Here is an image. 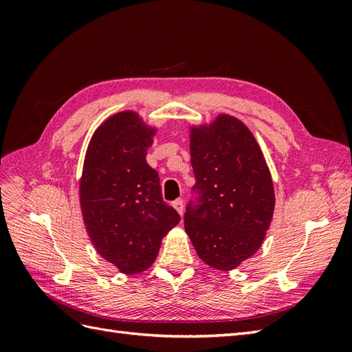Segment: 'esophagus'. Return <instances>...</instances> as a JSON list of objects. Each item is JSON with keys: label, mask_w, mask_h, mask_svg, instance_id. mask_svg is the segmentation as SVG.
<instances>
[{"label": "esophagus", "mask_w": 352, "mask_h": 352, "mask_svg": "<svg viewBox=\"0 0 352 352\" xmlns=\"http://www.w3.org/2000/svg\"><path fill=\"white\" fill-rule=\"evenodd\" d=\"M173 207L180 216L184 214V199L182 198H177L176 201H173Z\"/></svg>", "instance_id": "esophagus-1"}]
</instances>
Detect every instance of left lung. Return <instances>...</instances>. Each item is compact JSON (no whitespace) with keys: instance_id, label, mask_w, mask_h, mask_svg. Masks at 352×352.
<instances>
[{"instance_id":"left-lung-1","label":"left lung","mask_w":352,"mask_h":352,"mask_svg":"<svg viewBox=\"0 0 352 352\" xmlns=\"http://www.w3.org/2000/svg\"><path fill=\"white\" fill-rule=\"evenodd\" d=\"M189 138L198 197L186 207L185 230L202 261L232 270L258 251L270 228V170L252 132L233 116L192 126Z\"/></svg>"}]
</instances>
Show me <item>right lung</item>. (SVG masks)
<instances>
[{"label": "right lung", "instance_id": "1", "mask_svg": "<svg viewBox=\"0 0 352 352\" xmlns=\"http://www.w3.org/2000/svg\"><path fill=\"white\" fill-rule=\"evenodd\" d=\"M155 132L138 113L120 111L94 132L85 155L83 223L97 252L124 274L153 265L163 238L180 221L145 160Z\"/></svg>", "mask_w": 352, "mask_h": 352}]
</instances>
